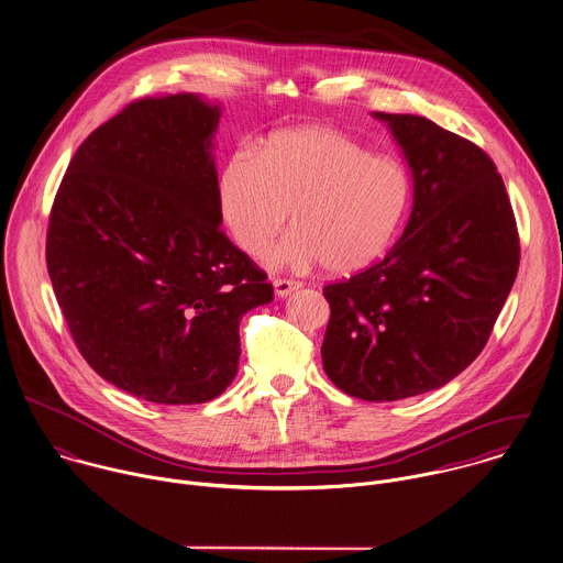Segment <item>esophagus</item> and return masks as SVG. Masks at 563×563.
Returning <instances> with one entry per match:
<instances>
[{"mask_svg":"<svg viewBox=\"0 0 563 563\" xmlns=\"http://www.w3.org/2000/svg\"><path fill=\"white\" fill-rule=\"evenodd\" d=\"M300 287L298 280H289V278H274V291L278 298H287L291 291H296Z\"/></svg>","mask_w":563,"mask_h":563,"instance_id":"34e87169","label":"esophagus"}]
</instances>
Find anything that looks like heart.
<instances>
[{
	"label": "heart",
	"instance_id": "1",
	"mask_svg": "<svg viewBox=\"0 0 563 563\" xmlns=\"http://www.w3.org/2000/svg\"><path fill=\"white\" fill-rule=\"evenodd\" d=\"M409 205L405 165L333 125L278 130L256 152L239 147L220 176L225 230L250 256L267 250L291 211L296 228L269 254L276 267L361 272L391 245Z\"/></svg>",
	"mask_w": 563,
	"mask_h": 563
}]
</instances>
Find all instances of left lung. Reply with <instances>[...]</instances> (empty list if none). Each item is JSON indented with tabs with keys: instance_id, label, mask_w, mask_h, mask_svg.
<instances>
[{
	"instance_id": "obj_1",
	"label": "left lung",
	"mask_w": 563,
	"mask_h": 563,
	"mask_svg": "<svg viewBox=\"0 0 563 563\" xmlns=\"http://www.w3.org/2000/svg\"><path fill=\"white\" fill-rule=\"evenodd\" d=\"M374 117L407 158L413 209L383 261L324 287L322 363L347 396L391 402L446 385L481 354L514 287L520 239L478 145L427 117Z\"/></svg>"
}]
</instances>
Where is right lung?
I'll return each instance as SVG.
<instances>
[{
  "label": "right lung",
  "instance_id": "right-lung-1",
  "mask_svg": "<svg viewBox=\"0 0 563 563\" xmlns=\"http://www.w3.org/2000/svg\"><path fill=\"white\" fill-rule=\"evenodd\" d=\"M194 93L143 98L74 154L47 228V272L69 333L114 387L200 405L236 376L239 322L274 300L222 232L213 134Z\"/></svg>",
  "mask_w": 563,
  "mask_h": 563
}]
</instances>
